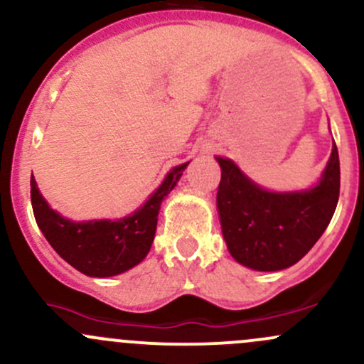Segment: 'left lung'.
I'll list each match as a JSON object with an SVG mask.
<instances>
[{
	"label": "left lung",
	"mask_w": 364,
	"mask_h": 364,
	"mask_svg": "<svg viewBox=\"0 0 364 364\" xmlns=\"http://www.w3.org/2000/svg\"><path fill=\"white\" fill-rule=\"evenodd\" d=\"M216 160L221 167L218 211L233 258L262 272L288 269L300 262L326 230L336 209L340 195L336 144L319 185L307 192H267L230 160L220 156Z\"/></svg>",
	"instance_id": "8db88e82"
}]
</instances>
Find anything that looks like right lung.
<instances>
[{
    "mask_svg": "<svg viewBox=\"0 0 364 364\" xmlns=\"http://www.w3.org/2000/svg\"><path fill=\"white\" fill-rule=\"evenodd\" d=\"M188 162L174 167L146 204L124 220L73 223L45 202L31 176V204L40 230L71 267L90 277H112L143 262L156 230L164 197L171 193Z\"/></svg>",
    "mask_w": 364,
    "mask_h": 364,
    "instance_id": "add662e5",
    "label": "right lung"
}]
</instances>
